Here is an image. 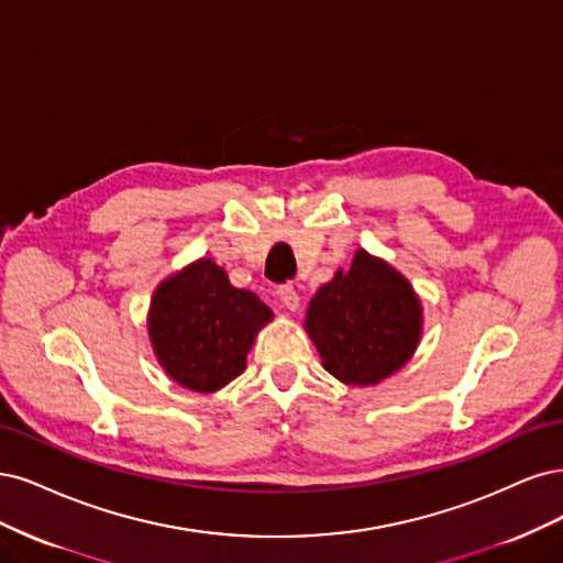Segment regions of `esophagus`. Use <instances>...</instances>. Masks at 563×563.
Masks as SVG:
<instances>
[{
    "label": "esophagus",
    "instance_id": "34e87169",
    "mask_svg": "<svg viewBox=\"0 0 563 563\" xmlns=\"http://www.w3.org/2000/svg\"><path fill=\"white\" fill-rule=\"evenodd\" d=\"M278 297H280V303L289 308V311H297L299 308V292L295 289V285H280Z\"/></svg>",
    "mask_w": 563,
    "mask_h": 563
}]
</instances>
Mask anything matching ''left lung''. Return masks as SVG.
Returning a JSON list of instances; mask_svg holds the SVG:
<instances>
[{"instance_id":"8db88e82","label":"left lung","mask_w":563,"mask_h":563,"mask_svg":"<svg viewBox=\"0 0 563 563\" xmlns=\"http://www.w3.org/2000/svg\"><path fill=\"white\" fill-rule=\"evenodd\" d=\"M322 365L343 384L369 386L400 369L421 336V303L409 283L360 250L306 311Z\"/></svg>"}]
</instances>
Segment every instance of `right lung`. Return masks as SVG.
I'll use <instances>...</instances> for the list:
<instances>
[{
  "label": "right lung",
  "instance_id": "right-lung-1",
  "mask_svg": "<svg viewBox=\"0 0 563 563\" xmlns=\"http://www.w3.org/2000/svg\"><path fill=\"white\" fill-rule=\"evenodd\" d=\"M271 318L274 313L257 295L233 287L224 268L201 260L158 285L150 336L173 380L212 393L245 369L252 341Z\"/></svg>",
  "mask_w": 563,
  "mask_h": 563
}]
</instances>
